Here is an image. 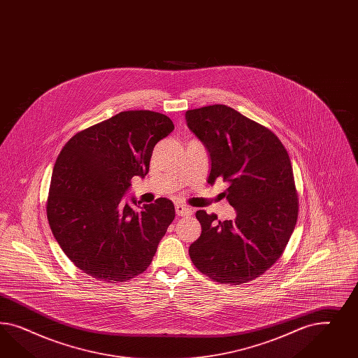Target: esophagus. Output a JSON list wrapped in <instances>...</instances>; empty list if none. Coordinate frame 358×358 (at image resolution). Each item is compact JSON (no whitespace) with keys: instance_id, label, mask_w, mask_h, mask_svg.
<instances>
[{"instance_id":"1","label":"esophagus","mask_w":358,"mask_h":358,"mask_svg":"<svg viewBox=\"0 0 358 358\" xmlns=\"http://www.w3.org/2000/svg\"><path fill=\"white\" fill-rule=\"evenodd\" d=\"M192 208L184 206V205H176V214L178 217H187V215H192Z\"/></svg>"}]
</instances>
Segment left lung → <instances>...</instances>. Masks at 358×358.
I'll use <instances>...</instances> for the list:
<instances>
[{
    "label": "left lung",
    "instance_id": "1",
    "mask_svg": "<svg viewBox=\"0 0 358 358\" xmlns=\"http://www.w3.org/2000/svg\"><path fill=\"white\" fill-rule=\"evenodd\" d=\"M186 122L210 153L207 184L228 182L223 196L236 210L223 222L196 211L202 232L189 247L190 259L213 281H253L281 257L296 224L289 153L273 131L226 105L187 110Z\"/></svg>",
    "mask_w": 358,
    "mask_h": 358
}]
</instances>
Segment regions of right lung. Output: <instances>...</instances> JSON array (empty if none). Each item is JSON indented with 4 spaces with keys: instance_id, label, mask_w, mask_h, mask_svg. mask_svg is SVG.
Here are the masks:
<instances>
[{
    "instance_id": "add662e5",
    "label": "right lung",
    "mask_w": 358,
    "mask_h": 358,
    "mask_svg": "<svg viewBox=\"0 0 358 358\" xmlns=\"http://www.w3.org/2000/svg\"><path fill=\"white\" fill-rule=\"evenodd\" d=\"M174 130L166 115L130 110L77 132L59 153L47 198L56 241L78 269L103 283L145 271L169 224L166 198L136 207L120 203L134 176L150 169L157 141Z\"/></svg>"
}]
</instances>
